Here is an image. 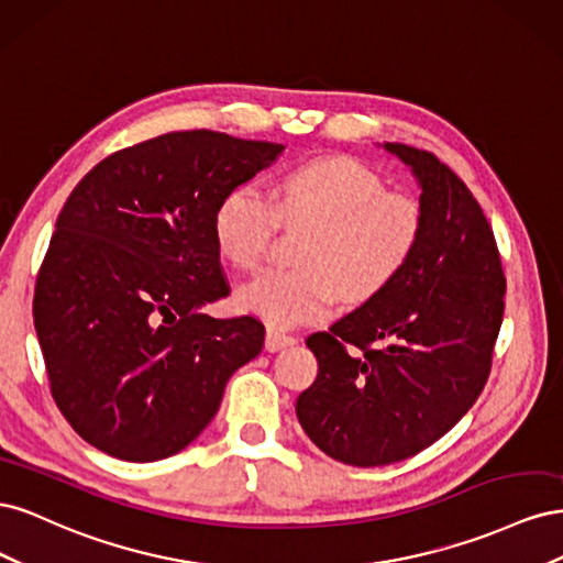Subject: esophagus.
<instances>
[{"label":"esophagus","instance_id":"obj_1","mask_svg":"<svg viewBox=\"0 0 563 563\" xmlns=\"http://www.w3.org/2000/svg\"><path fill=\"white\" fill-rule=\"evenodd\" d=\"M296 338L288 335V333H282L277 329H267V335H265V350L267 352H279L288 345H294Z\"/></svg>","mask_w":563,"mask_h":563}]
</instances>
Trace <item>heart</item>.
<instances>
[{"label":"heart","instance_id":"b5f03b06","mask_svg":"<svg viewBox=\"0 0 563 563\" xmlns=\"http://www.w3.org/2000/svg\"><path fill=\"white\" fill-rule=\"evenodd\" d=\"M279 225H310L298 253L302 269L267 272L236 302L286 329L327 317L338 296L352 305L380 296L413 261L424 213L416 197L385 190L362 159L317 157L284 172L272 201L253 185L225 192L213 216L216 246L236 269H258Z\"/></svg>","mask_w":563,"mask_h":563}]
</instances>
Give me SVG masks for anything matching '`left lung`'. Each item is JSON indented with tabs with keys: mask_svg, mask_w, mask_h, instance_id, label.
Returning a JSON list of instances; mask_svg holds the SVG:
<instances>
[{
	"mask_svg": "<svg viewBox=\"0 0 563 563\" xmlns=\"http://www.w3.org/2000/svg\"><path fill=\"white\" fill-rule=\"evenodd\" d=\"M385 150L418 178L420 246L380 296L308 338L319 373L296 401L305 434L354 467L411 457L470 411L505 310L496 236L467 185L432 152Z\"/></svg>",
	"mask_w": 563,
	"mask_h": 563,
	"instance_id": "left-lung-1",
	"label": "left lung"
}]
</instances>
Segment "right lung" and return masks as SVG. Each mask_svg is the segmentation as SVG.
Returning <instances> with one entry per match:
<instances>
[{"label": "right lung", "instance_id": "right-lung-1", "mask_svg": "<svg viewBox=\"0 0 563 563\" xmlns=\"http://www.w3.org/2000/svg\"><path fill=\"white\" fill-rule=\"evenodd\" d=\"M284 145L174 131L119 150L67 197L35 286L51 395L91 446L129 463L183 451L213 420L265 327L201 308L230 294L218 201Z\"/></svg>", "mask_w": 563, "mask_h": 563}]
</instances>
